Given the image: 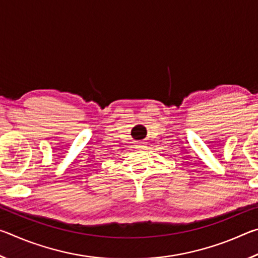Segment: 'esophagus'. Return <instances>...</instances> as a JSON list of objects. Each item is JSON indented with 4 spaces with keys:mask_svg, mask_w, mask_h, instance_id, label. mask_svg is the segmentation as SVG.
Masks as SVG:
<instances>
[{
    "mask_svg": "<svg viewBox=\"0 0 258 258\" xmlns=\"http://www.w3.org/2000/svg\"><path fill=\"white\" fill-rule=\"evenodd\" d=\"M137 147L140 148V149H142V148L145 147V143H143V142H138V143H137Z\"/></svg>",
    "mask_w": 258,
    "mask_h": 258,
    "instance_id": "esophagus-1",
    "label": "esophagus"
}]
</instances>
